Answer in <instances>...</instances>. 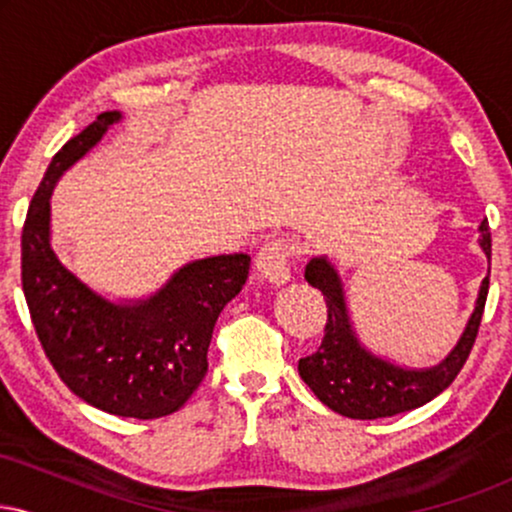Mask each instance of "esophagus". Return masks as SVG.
<instances>
[{
    "label": "esophagus",
    "instance_id": "esophagus-1",
    "mask_svg": "<svg viewBox=\"0 0 512 512\" xmlns=\"http://www.w3.org/2000/svg\"><path fill=\"white\" fill-rule=\"evenodd\" d=\"M293 257V243L284 238L267 240L260 250H257L255 267L264 279L272 284H286L291 279L289 274V260Z\"/></svg>",
    "mask_w": 512,
    "mask_h": 512
}]
</instances>
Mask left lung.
<instances>
[{
	"instance_id": "1",
	"label": "left lung",
	"mask_w": 512,
	"mask_h": 512,
	"mask_svg": "<svg viewBox=\"0 0 512 512\" xmlns=\"http://www.w3.org/2000/svg\"><path fill=\"white\" fill-rule=\"evenodd\" d=\"M481 248L491 262L489 221H481ZM305 279L322 291L327 303L325 337L315 354L298 361V373L325 407L349 419H383L424 407L452 385L472 346L477 342L481 315L489 296V276L481 281L477 308L467 322L462 339L443 363L428 370H407L373 356L358 344L346 313L342 281L325 257H315L305 267Z\"/></svg>"
}]
</instances>
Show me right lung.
<instances>
[{
	"label": "right lung",
	"instance_id": "1",
	"mask_svg": "<svg viewBox=\"0 0 512 512\" xmlns=\"http://www.w3.org/2000/svg\"><path fill=\"white\" fill-rule=\"evenodd\" d=\"M117 120V110L101 113L52 156L23 223L21 284L40 346L76 397L125 419H161L178 411L207 375L214 325L243 289L250 257L185 264L156 296L132 305L105 301L57 260L50 245L52 187Z\"/></svg>",
	"mask_w": 512,
	"mask_h": 512
}]
</instances>
